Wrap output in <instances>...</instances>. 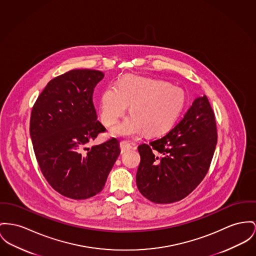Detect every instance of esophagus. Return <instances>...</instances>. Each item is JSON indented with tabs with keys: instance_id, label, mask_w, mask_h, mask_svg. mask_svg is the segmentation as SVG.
<instances>
[{
	"instance_id": "esophagus-1",
	"label": "esophagus",
	"mask_w": 256,
	"mask_h": 256,
	"mask_svg": "<svg viewBox=\"0 0 256 256\" xmlns=\"http://www.w3.org/2000/svg\"><path fill=\"white\" fill-rule=\"evenodd\" d=\"M134 148V146L132 144H130L129 142L127 140H122L120 142V150H121V152H126L130 150H132Z\"/></svg>"
}]
</instances>
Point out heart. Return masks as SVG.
<instances>
[{
  "instance_id": "b5f03b06",
  "label": "heart",
  "mask_w": 256,
  "mask_h": 256,
  "mask_svg": "<svg viewBox=\"0 0 256 256\" xmlns=\"http://www.w3.org/2000/svg\"><path fill=\"white\" fill-rule=\"evenodd\" d=\"M186 93L169 82L136 74L124 76L118 86L110 84L102 90L101 118L106 126L116 123L128 110L130 116L110 129L118 136H150L167 132L180 116L186 104Z\"/></svg>"
}]
</instances>
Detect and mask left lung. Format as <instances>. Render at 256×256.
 I'll return each mask as SVG.
<instances>
[{"instance_id": "1", "label": "left lung", "mask_w": 256, "mask_h": 256, "mask_svg": "<svg viewBox=\"0 0 256 256\" xmlns=\"http://www.w3.org/2000/svg\"><path fill=\"white\" fill-rule=\"evenodd\" d=\"M216 142L214 112L204 95L165 136L138 146V189L156 204L186 198L206 174Z\"/></svg>"}]
</instances>
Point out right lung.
<instances>
[{"instance_id": "right-lung-1", "label": "right lung", "mask_w": 256, "mask_h": 256, "mask_svg": "<svg viewBox=\"0 0 256 256\" xmlns=\"http://www.w3.org/2000/svg\"><path fill=\"white\" fill-rule=\"evenodd\" d=\"M104 76L96 70H68L48 84L32 108L30 136L38 166L52 188L70 199L101 192L120 154L114 138L86 148L106 131L93 104Z\"/></svg>"}]
</instances>
